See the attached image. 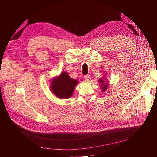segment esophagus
Masks as SVG:
<instances>
[{"label":"esophagus","instance_id":"esophagus-1","mask_svg":"<svg viewBox=\"0 0 157 157\" xmlns=\"http://www.w3.org/2000/svg\"><path fill=\"white\" fill-rule=\"evenodd\" d=\"M84 80H86V81H89V80H90V75H85L84 77Z\"/></svg>","mask_w":157,"mask_h":157}]
</instances>
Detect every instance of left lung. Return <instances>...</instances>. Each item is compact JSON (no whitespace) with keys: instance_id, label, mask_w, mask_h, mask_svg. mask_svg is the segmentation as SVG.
I'll use <instances>...</instances> for the list:
<instances>
[{"instance_id":"8db88e82","label":"left lung","mask_w":157,"mask_h":157,"mask_svg":"<svg viewBox=\"0 0 157 157\" xmlns=\"http://www.w3.org/2000/svg\"><path fill=\"white\" fill-rule=\"evenodd\" d=\"M99 82L101 83V88L103 92H105V90L108 88L109 84L108 82H106L103 78H100L99 80Z\"/></svg>"}]
</instances>
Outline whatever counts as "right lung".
Here are the masks:
<instances>
[{
    "label": "right lung",
    "mask_w": 157,
    "mask_h": 157,
    "mask_svg": "<svg viewBox=\"0 0 157 157\" xmlns=\"http://www.w3.org/2000/svg\"><path fill=\"white\" fill-rule=\"evenodd\" d=\"M78 80L69 77L67 73L62 72L58 77L52 80L50 89L59 99H67L72 96Z\"/></svg>",
    "instance_id": "add662e5"
}]
</instances>
